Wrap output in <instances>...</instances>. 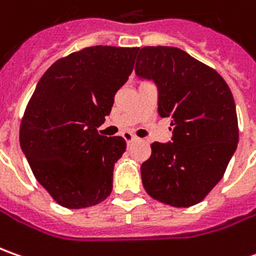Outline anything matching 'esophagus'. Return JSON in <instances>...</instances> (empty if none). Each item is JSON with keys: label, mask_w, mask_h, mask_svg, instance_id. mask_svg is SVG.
<instances>
[{"label": "esophagus", "mask_w": 256, "mask_h": 256, "mask_svg": "<svg viewBox=\"0 0 256 256\" xmlns=\"http://www.w3.org/2000/svg\"><path fill=\"white\" fill-rule=\"evenodd\" d=\"M123 138L126 140V143H128V144H130V143H133V142L136 140L137 137L134 136L133 133H130V132H124V133H123Z\"/></svg>", "instance_id": "1"}]
</instances>
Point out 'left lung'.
<instances>
[{"instance_id":"obj_1","label":"left lung","mask_w":256,"mask_h":256,"mask_svg":"<svg viewBox=\"0 0 256 256\" xmlns=\"http://www.w3.org/2000/svg\"><path fill=\"white\" fill-rule=\"evenodd\" d=\"M134 72L158 89V114L172 119L168 143L154 142L142 164L150 197L182 208L198 204L222 178L236 150L238 119L222 76L172 46L138 49Z\"/></svg>"}]
</instances>
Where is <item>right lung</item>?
Returning a JSON list of instances; mask_svg holds the SVG:
<instances>
[{
  "mask_svg": "<svg viewBox=\"0 0 256 256\" xmlns=\"http://www.w3.org/2000/svg\"><path fill=\"white\" fill-rule=\"evenodd\" d=\"M138 48L89 46L58 59L26 104L20 143L32 172L59 206L92 207L109 197L120 136L99 134Z\"/></svg>",
  "mask_w": 256,
  "mask_h": 256,
  "instance_id": "1",
  "label": "right lung"
}]
</instances>
